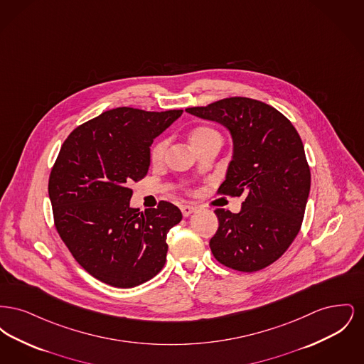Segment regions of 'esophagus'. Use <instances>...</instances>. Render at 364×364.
I'll list each match as a JSON object with an SVG mask.
<instances>
[{
    "label": "esophagus",
    "mask_w": 364,
    "mask_h": 364,
    "mask_svg": "<svg viewBox=\"0 0 364 364\" xmlns=\"http://www.w3.org/2000/svg\"><path fill=\"white\" fill-rule=\"evenodd\" d=\"M196 211V208H193V206H190V205H184V206H181V213H183V215L184 217H190L192 213H195Z\"/></svg>",
    "instance_id": "34e87169"
}]
</instances>
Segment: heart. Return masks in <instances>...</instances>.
I'll list each match as a JSON object with an SVG mask.
<instances>
[{"label": "heart", "instance_id": "b5f03b06", "mask_svg": "<svg viewBox=\"0 0 364 364\" xmlns=\"http://www.w3.org/2000/svg\"><path fill=\"white\" fill-rule=\"evenodd\" d=\"M211 140H221L220 134L214 129V128H210V127H198L195 129H192L190 134V143L192 144V147L196 150L199 147H202L203 144H206ZM166 149H168V140L166 139H159L156 140V143L153 144L151 147V151H150V156H151V161L154 164H158L164 159L165 153H166Z\"/></svg>", "mask_w": 364, "mask_h": 364}]
</instances>
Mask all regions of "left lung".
Returning <instances> with one entry per match:
<instances>
[{
  "mask_svg": "<svg viewBox=\"0 0 364 364\" xmlns=\"http://www.w3.org/2000/svg\"><path fill=\"white\" fill-rule=\"evenodd\" d=\"M186 112L229 131L233 150L218 192L244 196L239 213L215 210L214 258L239 272L264 269L288 250L304 217L311 174L301 139L277 109L251 98H225Z\"/></svg>",
  "mask_w": 364,
  "mask_h": 364,
  "instance_id": "8db88e82",
  "label": "left lung"
}]
</instances>
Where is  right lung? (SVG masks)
Returning a JSON list of instances; mask_svg holds the SVG:
<instances>
[{"label":"right lung","instance_id":"right-lung-1","mask_svg":"<svg viewBox=\"0 0 364 364\" xmlns=\"http://www.w3.org/2000/svg\"><path fill=\"white\" fill-rule=\"evenodd\" d=\"M183 110L116 107L73 129L49 178L54 224L73 258L92 277L132 288L165 264L166 233L183 218L169 202L131 208L129 184L150 166V147Z\"/></svg>","mask_w":364,"mask_h":364}]
</instances>
